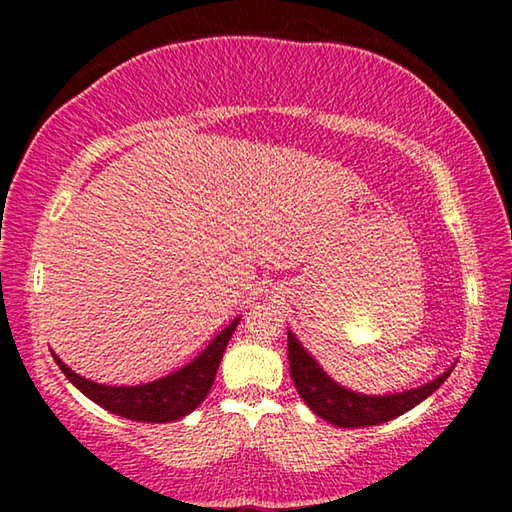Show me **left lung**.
<instances>
[{"label": "left lung", "instance_id": "8db88e82", "mask_svg": "<svg viewBox=\"0 0 512 512\" xmlns=\"http://www.w3.org/2000/svg\"><path fill=\"white\" fill-rule=\"evenodd\" d=\"M289 341V368L291 379L296 384V391L302 400L314 411L318 418L336 424L341 429H357V427H375V424L388 422L411 411L422 400L438 391L443 381L452 375V368H447L443 375L431 379L429 384L411 388L404 393L391 395H361L348 391L336 384L327 372L318 366L316 359L302 348V343L296 339V334L287 336Z\"/></svg>", "mask_w": 512, "mask_h": 512}]
</instances>
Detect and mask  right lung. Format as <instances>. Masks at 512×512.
<instances>
[{"mask_svg":"<svg viewBox=\"0 0 512 512\" xmlns=\"http://www.w3.org/2000/svg\"><path fill=\"white\" fill-rule=\"evenodd\" d=\"M237 325L239 318L225 325L210 341V345H205V350L194 357V361H189L187 366L140 386L97 384V381L76 375L56 354L54 361L85 397H90L94 404L103 406L106 411L135 422H173L192 413L210 393L223 352L228 348V341Z\"/></svg>","mask_w":512,"mask_h":512,"instance_id":"1","label":"right lung"}]
</instances>
